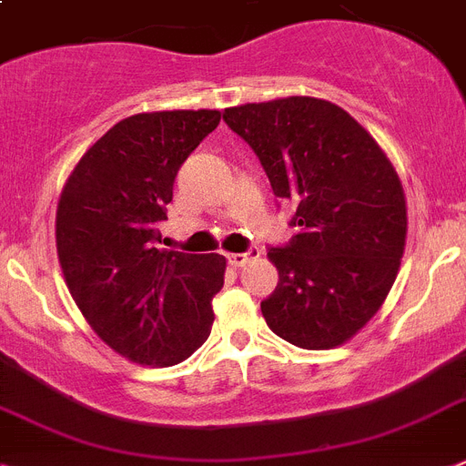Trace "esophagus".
I'll list each match as a JSON object with an SVG mask.
<instances>
[{
  "instance_id": "1",
  "label": "esophagus",
  "mask_w": 466,
  "mask_h": 466,
  "mask_svg": "<svg viewBox=\"0 0 466 466\" xmlns=\"http://www.w3.org/2000/svg\"><path fill=\"white\" fill-rule=\"evenodd\" d=\"M257 257H259V248H249L248 252H230L228 261L233 267H245L248 261L257 259Z\"/></svg>"
}]
</instances>
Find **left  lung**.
I'll return each instance as SVG.
<instances>
[{
    "mask_svg": "<svg viewBox=\"0 0 466 466\" xmlns=\"http://www.w3.org/2000/svg\"><path fill=\"white\" fill-rule=\"evenodd\" d=\"M224 121L259 157L299 233L268 249L279 286L267 326L302 350H329L364 329L400 271L407 238L405 190L386 152L338 104L283 97L240 104Z\"/></svg>",
    "mask_w": 466,
    "mask_h": 466,
    "instance_id": "1",
    "label": "left lung"
}]
</instances>
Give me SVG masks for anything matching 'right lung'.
I'll use <instances>...</instances> for the list:
<instances>
[{
	"label": "right lung",
	"instance_id": "1",
	"mask_svg": "<svg viewBox=\"0 0 466 466\" xmlns=\"http://www.w3.org/2000/svg\"><path fill=\"white\" fill-rule=\"evenodd\" d=\"M221 121L217 109L136 114L80 157L56 207L61 271L92 330L114 352L173 367L211 333L226 257L161 249L180 164Z\"/></svg>",
	"mask_w": 466,
	"mask_h": 466
}]
</instances>
